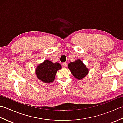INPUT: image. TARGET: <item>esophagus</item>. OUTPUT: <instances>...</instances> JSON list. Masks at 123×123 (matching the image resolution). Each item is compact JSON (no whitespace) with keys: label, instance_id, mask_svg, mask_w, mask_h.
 Returning <instances> with one entry per match:
<instances>
[{"label":"esophagus","instance_id":"obj_1","mask_svg":"<svg viewBox=\"0 0 123 123\" xmlns=\"http://www.w3.org/2000/svg\"><path fill=\"white\" fill-rule=\"evenodd\" d=\"M67 64H68V63L67 62H64V63H63V66L64 67H66L67 66Z\"/></svg>","mask_w":123,"mask_h":123}]
</instances>
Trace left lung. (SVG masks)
Listing matches in <instances>:
<instances>
[{"instance_id":"1","label":"left lung","mask_w":123,"mask_h":123,"mask_svg":"<svg viewBox=\"0 0 123 123\" xmlns=\"http://www.w3.org/2000/svg\"><path fill=\"white\" fill-rule=\"evenodd\" d=\"M68 67L73 76L78 80H81L89 73L88 68L80 59H77L74 62H70Z\"/></svg>"}]
</instances>
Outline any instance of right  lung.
<instances>
[{"label": "right lung", "mask_w": 123, "mask_h": 123, "mask_svg": "<svg viewBox=\"0 0 123 123\" xmlns=\"http://www.w3.org/2000/svg\"><path fill=\"white\" fill-rule=\"evenodd\" d=\"M62 69L60 63L49 60H45L38 64L35 69V74L38 79L44 83H50L54 81L57 70Z\"/></svg>", "instance_id": "add662e5"}]
</instances>
